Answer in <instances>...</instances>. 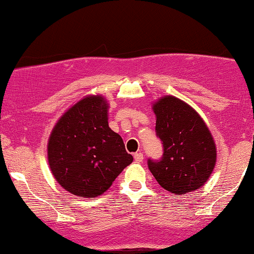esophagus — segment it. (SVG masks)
I'll return each mask as SVG.
<instances>
[{"label": "esophagus", "mask_w": 254, "mask_h": 254, "mask_svg": "<svg viewBox=\"0 0 254 254\" xmlns=\"http://www.w3.org/2000/svg\"><path fill=\"white\" fill-rule=\"evenodd\" d=\"M133 158H135V161L136 162H142L143 161V154L142 152H136L135 155H133Z\"/></svg>", "instance_id": "obj_1"}]
</instances>
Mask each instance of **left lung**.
Masks as SVG:
<instances>
[{"label":"left lung","mask_w":254,"mask_h":254,"mask_svg":"<svg viewBox=\"0 0 254 254\" xmlns=\"http://www.w3.org/2000/svg\"><path fill=\"white\" fill-rule=\"evenodd\" d=\"M156 136L163 154L148 160L162 188L173 194L196 190L208 180L216 161L213 137L202 118L185 102L167 96L154 104Z\"/></svg>","instance_id":"8db88e82"}]
</instances>
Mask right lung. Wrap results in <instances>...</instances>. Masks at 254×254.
Masks as SVG:
<instances>
[{
	"label": "right lung",
	"instance_id": "obj_1",
	"mask_svg": "<svg viewBox=\"0 0 254 254\" xmlns=\"http://www.w3.org/2000/svg\"><path fill=\"white\" fill-rule=\"evenodd\" d=\"M132 160L122 137L109 127L108 104L99 96L84 98L69 109L48 142L52 173L77 196L105 193Z\"/></svg>",
	"mask_w": 254,
	"mask_h": 254
}]
</instances>
